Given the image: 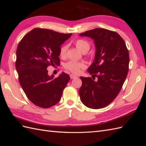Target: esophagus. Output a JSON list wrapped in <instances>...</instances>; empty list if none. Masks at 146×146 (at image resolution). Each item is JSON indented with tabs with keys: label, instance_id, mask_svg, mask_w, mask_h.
Masks as SVG:
<instances>
[{
	"label": "esophagus",
	"instance_id": "obj_1",
	"mask_svg": "<svg viewBox=\"0 0 146 146\" xmlns=\"http://www.w3.org/2000/svg\"><path fill=\"white\" fill-rule=\"evenodd\" d=\"M70 78L71 79H74V78H77V76L74 75V74H70Z\"/></svg>",
	"mask_w": 146,
	"mask_h": 146
}]
</instances>
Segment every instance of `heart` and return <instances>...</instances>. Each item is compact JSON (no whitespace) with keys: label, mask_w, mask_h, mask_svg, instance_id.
<instances>
[{"label":"heart","mask_w":146,"mask_h":146,"mask_svg":"<svg viewBox=\"0 0 146 146\" xmlns=\"http://www.w3.org/2000/svg\"><path fill=\"white\" fill-rule=\"evenodd\" d=\"M76 46L78 48L81 52H84L85 50H88L90 49V44L86 40L83 39H78L74 42ZM68 46L66 45H65L61 47L60 50V55L61 57H65L66 54ZM85 66V65L83 62H73V61H70L65 64V67L68 70L70 71L72 73H78L80 72L81 68Z\"/></svg>","instance_id":"1"}]
</instances>
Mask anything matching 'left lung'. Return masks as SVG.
<instances>
[{
	"instance_id": "8db88e82",
	"label": "left lung",
	"mask_w": 146,
	"mask_h": 146,
	"mask_svg": "<svg viewBox=\"0 0 146 146\" xmlns=\"http://www.w3.org/2000/svg\"><path fill=\"white\" fill-rule=\"evenodd\" d=\"M80 36L90 37L96 47L94 60L88 68L91 77H80V99L88 108L100 109L113 102L123 87L129 70V52L122 37L109 30L96 28Z\"/></svg>"
}]
</instances>
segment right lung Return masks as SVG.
Instances as JSON below:
<instances>
[{"mask_svg":"<svg viewBox=\"0 0 146 146\" xmlns=\"http://www.w3.org/2000/svg\"><path fill=\"white\" fill-rule=\"evenodd\" d=\"M72 35L36 28L19 43L15 67L19 82L29 100L37 106L50 108L62 98L70 76L62 72L54 78L46 69L50 65H60L61 45Z\"/></svg>","mask_w":146,"mask_h":146,"instance_id":"add662e5","label":"right lung"}]
</instances>
